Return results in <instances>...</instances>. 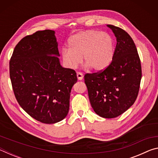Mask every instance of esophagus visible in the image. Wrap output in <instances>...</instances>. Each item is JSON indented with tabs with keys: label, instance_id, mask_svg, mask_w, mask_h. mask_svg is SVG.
<instances>
[{
	"label": "esophagus",
	"instance_id": "34e87169",
	"mask_svg": "<svg viewBox=\"0 0 158 158\" xmlns=\"http://www.w3.org/2000/svg\"><path fill=\"white\" fill-rule=\"evenodd\" d=\"M77 79H78L79 80H81L83 79V78H84V75H83V74L81 73H77Z\"/></svg>",
	"mask_w": 158,
	"mask_h": 158
}]
</instances>
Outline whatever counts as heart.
Segmentation results:
<instances>
[{"label":"heart","instance_id":"b5f03b06","mask_svg":"<svg viewBox=\"0 0 158 158\" xmlns=\"http://www.w3.org/2000/svg\"><path fill=\"white\" fill-rule=\"evenodd\" d=\"M69 49H63L61 56L65 65L75 69L81 58L86 68L96 72L103 71L114 57V42L106 33L89 30L79 32L69 38Z\"/></svg>","mask_w":158,"mask_h":158}]
</instances>
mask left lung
Wrapping results in <instances>:
<instances>
[{
    "label": "left lung",
    "instance_id": "obj_1",
    "mask_svg": "<svg viewBox=\"0 0 158 158\" xmlns=\"http://www.w3.org/2000/svg\"><path fill=\"white\" fill-rule=\"evenodd\" d=\"M116 37L110 65L100 73L85 74L90 105L98 116L113 118L126 111L137 98L141 67L137 48L127 32L107 25Z\"/></svg>",
    "mask_w": 158,
    "mask_h": 158
}]
</instances>
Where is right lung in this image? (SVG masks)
Wrapping results in <instances>:
<instances>
[{"instance_id": "right-lung-1", "label": "right lung", "mask_w": 158, "mask_h": 158, "mask_svg": "<svg viewBox=\"0 0 158 158\" xmlns=\"http://www.w3.org/2000/svg\"><path fill=\"white\" fill-rule=\"evenodd\" d=\"M55 31L27 35L15 47L10 77L18 103L37 121L53 124L65 118L72 88L77 81L74 69L61 66Z\"/></svg>"}]
</instances>
